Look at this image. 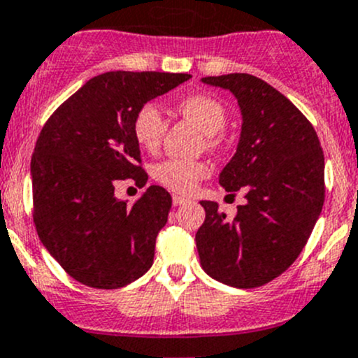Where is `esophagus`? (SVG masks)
I'll return each instance as SVG.
<instances>
[{
    "instance_id": "1",
    "label": "esophagus",
    "mask_w": 358,
    "mask_h": 358,
    "mask_svg": "<svg viewBox=\"0 0 358 358\" xmlns=\"http://www.w3.org/2000/svg\"><path fill=\"white\" fill-rule=\"evenodd\" d=\"M189 203V199L187 197H182V196H176V194H173V204L175 206H180V204H185Z\"/></svg>"
}]
</instances>
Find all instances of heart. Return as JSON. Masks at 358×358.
I'll return each instance as SVG.
<instances>
[{"label":"heart","mask_w":358,"mask_h":358,"mask_svg":"<svg viewBox=\"0 0 358 358\" xmlns=\"http://www.w3.org/2000/svg\"><path fill=\"white\" fill-rule=\"evenodd\" d=\"M176 110L183 117L192 120L204 134L206 147L215 150L224 141L222 129L227 122V110L210 94H190L178 101ZM136 143L147 152L161 148L166 133V119L155 103H145L134 112L131 122ZM154 180L166 189L178 194H190L201 180L210 175V166L204 161H183V159H164L154 166Z\"/></svg>","instance_id":"1"}]
</instances>
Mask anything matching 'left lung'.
<instances>
[{
  "instance_id": "left-lung-1",
  "label": "left lung",
  "mask_w": 358,
  "mask_h": 358,
  "mask_svg": "<svg viewBox=\"0 0 358 358\" xmlns=\"http://www.w3.org/2000/svg\"><path fill=\"white\" fill-rule=\"evenodd\" d=\"M203 82L229 89L241 108V138L220 185L229 196L241 190L246 203L227 218L201 201L197 253L217 282L255 289L287 271L310 239L325 199L324 150L310 120L264 80L231 73Z\"/></svg>"
}]
</instances>
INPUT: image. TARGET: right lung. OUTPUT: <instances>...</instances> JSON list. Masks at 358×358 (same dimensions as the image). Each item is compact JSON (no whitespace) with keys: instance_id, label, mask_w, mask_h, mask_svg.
I'll use <instances>...</instances> for the list:
<instances>
[{"instance_id":"right-lung-1","label":"right lung","mask_w":358,"mask_h":358,"mask_svg":"<svg viewBox=\"0 0 358 358\" xmlns=\"http://www.w3.org/2000/svg\"><path fill=\"white\" fill-rule=\"evenodd\" d=\"M189 73L108 71L69 96L45 122L31 159L38 238L76 282L120 289L150 269L171 196L150 185L134 204L115 187H145L131 122L141 105L189 80Z\"/></svg>"}]
</instances>
